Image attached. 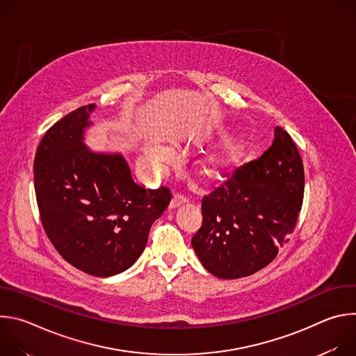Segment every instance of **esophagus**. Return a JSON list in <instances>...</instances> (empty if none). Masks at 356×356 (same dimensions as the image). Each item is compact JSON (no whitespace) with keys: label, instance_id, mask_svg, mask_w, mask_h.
<instances>
[{"label":"esophagus","instance_id":"obj_1","mask_svg":"<svg viewBox=\"0 0 356 356\" xmlns=\"http://www.w3.org/2000/svg\"><path fill=\"white\" fill-rule=\"evenodd\" d=\"M183 202H186V197L184 195H181V194H175L173 195V198H172V201H170V209H176V207H179L180 204H183Z\"/></svg>","mask_w":356,"mask_h":356}]
</instances>
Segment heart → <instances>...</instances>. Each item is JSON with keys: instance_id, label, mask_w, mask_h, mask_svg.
<instances>
[{"instance_id": "1", "label": "heart", "mask_w": 356, "mask_h": 356, "mask_svg": "<svg viewBox=\"0 0 356 356\" xmlns=\"http://www.w3.org/2000/svg\"><path fill=\"white\" fill-rule=\"evenodd\" d=\"M241 158L242 145L238 140H229L202 155L197 161V169L207 180L222 181L238 169ZM166 159H169V152L163 147L154 146L146 152L145 163L152 168H159Z\"/></svg>"}]
</instances>
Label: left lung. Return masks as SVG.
<instances>
[{
    "instance_id": "left-lung-1",
    "label": "left lung",
    "mask_w": 356,
    "mask_h": 356,
    "mask_svg": "<svg viewBox=\"0 0 356 356\" xmlns=\"http://www.w3.org/2000/svg\"><path fill=\"white\" fill-rule=\"evenodd\" d=\"M304 197V168L291 136L275 128L272 145L201 200L202 222L191 245L220 279L268 266L294 232Z\"/></svg>"
}]
</instances>
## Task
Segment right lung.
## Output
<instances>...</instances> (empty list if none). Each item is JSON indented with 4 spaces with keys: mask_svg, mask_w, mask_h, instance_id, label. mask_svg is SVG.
I'll use <instances>...</instances> for the list:
<instances>
[{
    "mask_svg": "<svg viewBox=\"0 0 356 356\" xmlns=\"http://www.w3.org/2000/svg\"><path fill=\"white\" fill-rule=\"evenodd\" d=\"M94 107H79L46 131L33 161V184L40 222L62 258L106 277L135 264L172 191L139 187L121 155L92 154L83 145Z\"/></svg>",
    "mask_w": 356,
    "mask_h": 356,
    "instance_id": "1",
    "label": "right lung"
}]
</instances>
